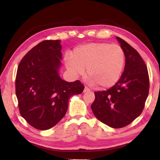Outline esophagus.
<instances>
[{
    "mask_svg": "<svg viewBox=\"0 0 160 160\" xmlns=\"http://www.w3.org/2000/svg\"><path fill=\"white\" fill-rule=\"evenodd\" d=\"M91 91V89H89V88H88L87 87H84V92H87V91Z\"/></svg>",
    "mask_w": 160,
    "mask_h": 160,
    "instance_id": "esophagus-1",
    "label": "esophagus"
}]
</instances>
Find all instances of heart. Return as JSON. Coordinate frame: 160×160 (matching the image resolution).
Here are the masks:
<instances>
[{
  "label": "heart",
  "mask_w": 160,
  "mask_h": 160,
  "mask_svg": "<svg viewBox=\"0 0 160 160\" xmlns=\"http://www.w3.org/2000/svg\"><path fill=\"white\" fill-rule=\"evenodd\" d=\"M125 56L122 47L107 42H91L78 46L72 55H67L64 62L74 76H83L87 68L89 82L102 88L113 87L120 80Z\"/></svg>",
  "instance_id": "heart-1"
}]
</instances>
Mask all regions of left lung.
Instances as JSON below:
<instances>
[{"label": "left lung", "instance_id": "left-lung-1", "mask_svg": "<svg viewBox=\"0 0 160 160\" xmlns=\"http://www.w3.org/2000/svg\"><path fill=\"white\" fill-rule=\"evenodd\" d=\"M116 38L124 53V71L113 87L95 92L91 108L98 120L119 128L131 124L142 113L148 95L149 78L139 53L124 40Z\"/></svg>", "mask_w": 160, "mask_h": 160}]
</instances>
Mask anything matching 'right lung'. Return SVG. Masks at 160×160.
<instances>
[{"label":"right lung","mask_w":160,"mask_h":160,"mask_svg":"<svg viewBox=\"0 0 160 160\" xmlns=\"http://www.w3.org/2000/svg\"><path fill=\"white\" fill-rule=\"evenodd\" d=\"M60 40H44L20 61L16 78V94L21 116L32 127L47 130L65 115L69 98L80 94L79 80L68 82L59 75Z\"/></svg>","instance_id":"1"}]
</instances>
